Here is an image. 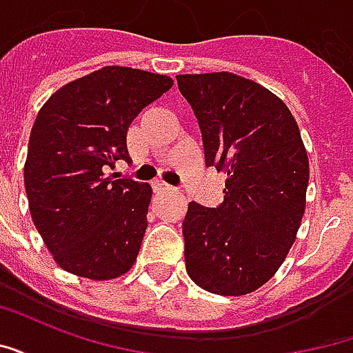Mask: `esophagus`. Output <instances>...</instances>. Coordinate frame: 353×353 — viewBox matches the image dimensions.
I'll return each mask as SVG.
<instances>
[{
  "label": "esophagus",
  "instance_id": "34e87169",
  "mask_svg": "<svg viewBox=\"0 0 353 353\" xmlns=\"http://www.w3.org/2000/svg\"><path fill=\"white\" fill-rule=\"evenodd\" d=\"M153 191L166 192V191H172V187H170L168 183H164V181H153Z\"/></svg>",
  "mask_w": 353,
  "mask_h": 353
}]
</instances>
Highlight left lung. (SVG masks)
I'll list each match as a JSON object with an SVG mask.
<instances>
[{
	"label": "left lung",
	"mask_w": 353,
	"mask_h": 353,
	"mask_svg": "<svg viewBox=\"0 0 353 353\" xmlns=\"http://www.w3.org/2000/svg\"><path fill=\"white\" fill-rule=\"evenodd\" d=\"M199 119L206 166L227 174L217 208L189 204L185 266L199 288L240 296L259 289L288 257L301 227L308 154L283 101L229 72L177 75Z\"/></svg>",
	"instance_id": "8db88e82"
}]
</instances>
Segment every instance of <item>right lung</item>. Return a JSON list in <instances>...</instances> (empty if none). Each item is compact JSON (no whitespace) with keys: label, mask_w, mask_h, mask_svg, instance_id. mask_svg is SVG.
Instances as JSON below:
<instances>
[{"label":"right lung","mask_w":353,"mask_h":353,"mask_svg":"<svg viewBox=\"0 0 353 353\" xmlns=\"http://www.w3.org/2000/svg\"><path fill=\"white\" fill-rule=\"evenodd\" d=\"M172 85L166 75L108 65L64 85L39 109L24 185L35 229L60 268L90 280L132 268L153 191L108 170L130 162L128 126Z\"/></svg>","instance_id":"1"}]
</instances>
